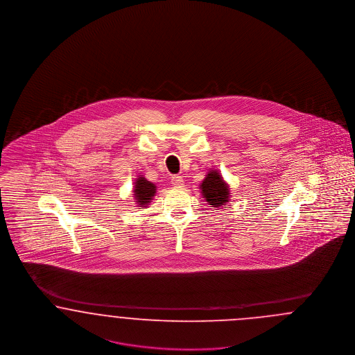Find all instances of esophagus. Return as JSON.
Here are the masks:
<instances>
[{
	"label": "esophagus",
	"instance_id": "esophagus-1",
	"mask_svg": "<svg viewBox=\"0 0 355 355\" xmlns=\"http://www.w3.org/2000/svg\"><path fill=\"white\" fill-rule=\"evenodd\" d=\"M171 182H172V184L175 185V187H183L184 185V180H183V178L182 176H179V175H173L172 178H171Z\"/></svg>",
	"mask_w": 355,
	"mask_h": 355
}]
</instances>
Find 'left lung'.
<instances>
[{
	"label": "left lung",
	"mask_w": 355,
	"mask_h": 355,
	"mask_svg": "<svg viewBox=\"0 0 355 355\" xmlns=\"http://www.w3.org/2000/svg\"><path fill=\"white\" fill-rule=\"evenodd\" d=\"M201 195L208 205L221 208L231 200L230 184L223 179L218 170H211L200 183Z\"/></svg>",
	"instance_id": "obj_1"
}]
</instances>
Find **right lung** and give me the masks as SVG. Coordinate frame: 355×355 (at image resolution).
Listing matches in <instances>:
<instances>
[{
    "mask_svg": "<svg viewBox=\"0 0 355 355\" xmlns=\"http://www.w3.org/2000/svg\"><path fill=\"white\" fill-rule=\"evenodd\" d=\"M134 199L137 201L138 207H147L154 199L156 193V185L148 182L143 175H139L134 183Z\"/></svg>",
    "mask_w": 355,
    "mask_h": 355,
    "instance_id": "add662e5",
    "label": "right lung"
}]
</instances>
